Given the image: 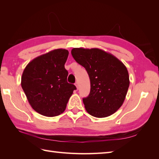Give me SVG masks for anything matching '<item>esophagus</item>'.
<instances>
[{
  "label": "esophagus",
  "mask_w": 159,
  "mask_h": 159,
  "mask_svg": "<svg viewBox=\"0 0 159 159\" xmlns=\"http://www.w3.org/2000/svg\"><path fill=\"white\" fill-rule=\"evenodd\" d=\"M75 85H76V88H77V89H79V83H78V82H76V83H75Z\"/></svg>",
  "instance_id": "34e87169"
}]
</instances>
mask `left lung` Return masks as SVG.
Returning <instances> with one entry per match:
<instances>
[{"label": "left lung", "mask_w": 159, "mask_h": 159, "mask_svg": "<svg viewBox=\"0 0 159 159\" xmlns=\"http://www.w3.org/2000/svg\"><path fill=\"white\" fill-rule=\"evenodd\" d=\"M71 53L89 76L90 93L83 99L87 113L96 117L116 113L122 105L130 85L126 67L117 57L99 48H74Z\"/></svg>", "instance_id": "obj_1"}]
</instances>
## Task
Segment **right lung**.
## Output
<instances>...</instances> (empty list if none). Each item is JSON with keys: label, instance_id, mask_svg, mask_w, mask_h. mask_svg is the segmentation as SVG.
Instances as JSON below:
<instances>
[{"label": "right lung", "instance_id": "add662e5", "mask_svg": "<svg viewBox=\"0 0 159 159\" xmlns=\"http://www.w3.org/2000/svg\"><path fill=\"white\" fill-rule=\"evenodd\" d=\"M69 52L55 49L30 61L24 70L21 85L30 105L36 112L55 117L66 110L67 103L76 89L68 83L65 63Z\"/></svg>", "mask_w": 159, "mask_h": 159}]
</instances>
